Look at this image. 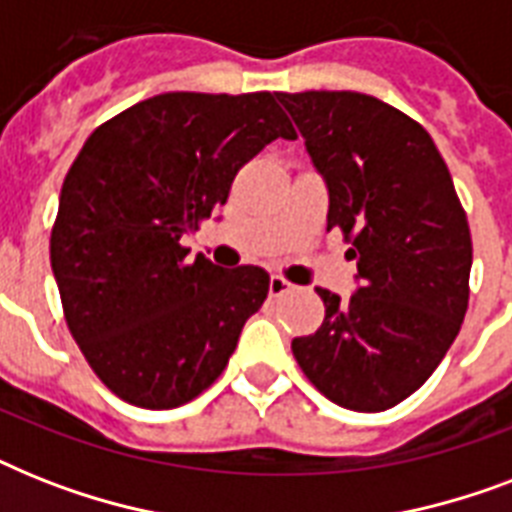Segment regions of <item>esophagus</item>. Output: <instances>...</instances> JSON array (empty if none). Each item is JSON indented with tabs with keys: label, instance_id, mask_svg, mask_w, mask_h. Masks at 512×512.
<instances>
[{
	"label": "esophagus",
	"instance_id": "34e87169",
	"mask_svg": "<svg viewBox=\"0 0 512 512\" xmlns=\"http://www.w3.org/2000/svg\"><path fill=\"white\" fill-rule=\"evenodd\" d=\"M268 292H271V297H281L287 295V292H292V284H289L287 279H281V276H271V281H268Z\"/></svg>",
	"mask_w": 512,
	"mask_h": 512
}]
</instances>
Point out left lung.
<instances>
[{"label":"left lung","instance_id":"left-lung-1","mask_svg":"<svg viewBox=\"0 0 512 512\" xmlns=\"http://www.w3.org/2000/svg\"><path fill=\"white\" fill-rule=\"evenodd\" d=\"M329 193L327 231L353 244L348 300L319 289L324 324L295 337L305 377L353 412L412 396L468 311V217L436 143L398 108L361 92H276Z\"/></svg>","mask_w":512,"mask_h":512}]
</instances>
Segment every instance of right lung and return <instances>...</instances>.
Masks as SVG:
<instances>
[{
	"instance_id": "obj_1",
	"label": "right lung",
	"mask_w": 512,
	"mask_h": 512,
	"mask_svg": "<svg viewBox=\"0 0 512 512\" xmlns=\"http://www.w3.org/2000/svg\"><path fill=\"white\" fill-rule=\"evenodd\" d=\"M276 138L297 135L271 92H164L98 127L71 164L52 273L71 335L124 401L188 404L220 377L260 311L271 281L263 268L188 260L180 239Z\"/></svg>"
}]
</instances>
